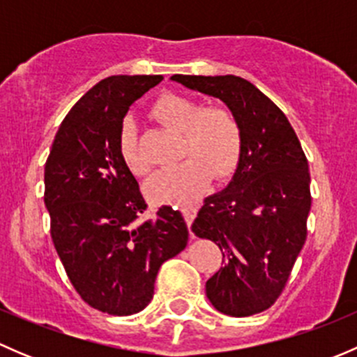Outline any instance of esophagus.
<instances>
[{
	"label": "esophagus",
	"instance_id": "34e87169",
	"mask_svg": "<svg viewBox=\"0 0 357 357\" xmlns=\"http://www.w3.org/2000/svg\"><path fill=\"white\" fill-rule=\"evenodd\" d=\"M181 212H183V215H185L186 225L192 226L193 219H195V215H197V207H195V205H183ZM192 236H193V235H192Z\"/></svg>",
	"mask_w": 357,
	"mask_h": 357
}]
</instances>
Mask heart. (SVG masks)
<instances>
[{
    "instance_id": "1",
    "label": "heart",
    "mask_w": 357,
    "mask_h": 357,
    "mask_svg": "<svg viewBox=\"0 0 357 357\" xmlns=\"http://www.w3.org/2000/svg\"><path fill=\"white\" fill-rule=\"evenodd\" d=\"M152 115L167 128L183 131L181 155L192 158L158 171L146 185V193L158 204H192L205 190L211 172L222 176L235 165L242 143L238 121L226 107H199L195 100L178 93L157 98ZM119 152L132 174L145 176L150 171L132 119L122 124Z\"/></svg>"
}]
</instances>
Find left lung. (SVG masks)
I'll return each mask as SVG.
<instances>
[{"mask_svg":"<svg viewBox=\"0 0 357 357\" xmlns=\"http://www.w3.org/2000/svg\"><path fill=\"white\" fill-rule=\"evenodd\" d=\"M171 81L225 102L240 124L235 172L204 200L192 231L222 252V268L205 283L211 304L235 318L257 314L285 289L305 242L307 158L285 114L247 79L174 74Z\"/></svg>","mask_w":357,"mask_h":357,"instance_id":"obj_1","label":"left lung"}]
</instances>
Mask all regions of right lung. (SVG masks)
<instances>
[{
    "mask_svg": "<svg viewBox=\"0 0 357 357\" xmlns=\"http://www.w3.org/2000/svg\"><path fill=\"white\" fill-rule=\"evenodd\" d=\"M162 75H110L60 124L45 165V205L66 273L84 302L112 316L143 311L157 273L185 250L188 228L169 205L139 221L146 202L119 152L129 107Z\"/></svg>",
    "mask_w": 357,
    "mask_h": 357,
    "instance_id": "right-lung-1",
    "label": "right lung"
}]
</instances>
